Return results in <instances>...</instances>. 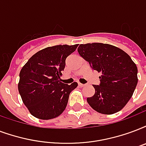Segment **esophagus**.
<instances>
[{"label":"esophagus","instance_id":"1","mask_svg":"<svg viewBox=\"0 0 146 146\" xmlns=\"http://www.w3.org/2000/svg\"><path fill=\"white\" fill-rule=\"evenodd\" d=\"M78 86H80V87H83V86H85V84H83V83H78Z\"/></svg>","mask_w":146,"mask_h":146}]
</instances>
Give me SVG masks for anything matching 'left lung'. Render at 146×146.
Segmentation results:
<instances>
[{"mask_svg":"<svg viewBox=\"0 0 146 146\" xmlns=\"http://www.w3.org/2000/svg\"><path fill=\"white\" fill-rule=\"evenodd\" d=\"M79 54L91 68L101 73L100 85L87 103L106 115L120 111L131 99L138 83L137 66L129 56L116 46L101 43L80 44Z\"/></svg>","mask_w":146,"mask_h":146,"instance_id":"obj_1","label":"left lung"}]
</instances>
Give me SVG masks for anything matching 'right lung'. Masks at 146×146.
Masks as SVG:
<instances>
[{
  "mask_svg": "<svg viewBox=\"0 0 146 146\" xmlns=\"http://www.w3.org/2000/svg\"><path fill=\"white\" fill-rule=\"evenodd\" d=\"M78 44L56 45L38 51L20 72L18 90L29 112L40 119L57 117L65 110L71 91L78 86L60 82L66 59Z\"/></svg>",
  "mask_w": 146,
  "mask_h": 146,
  "instance_id": "add662e5",
  "label": "right lung"
}]
</instances>
